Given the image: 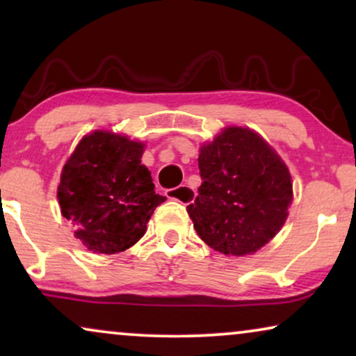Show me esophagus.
Instances as JSON below:
<instances>
[{
	"mask_svg": "<svg viewBox=\"0 0 356 356\" xmlns=\"http://www.w3.org/2000/svg\"><path fill=\"white\" fill-rule=\"evenodd\" d=\"M165 194H167L168 199H175V201H179L183 204L193 202L194 197H196V191H194L191 186H186V184H183V186H179V188L167 189Z\"/></svg>",
	"mask_w": 356,
	"mask_h": 356,
	"instance_id": "esophagus-1",
	"label": "esophagus"
}]
</instances>
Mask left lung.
I'll use <instances>...</instances> for the list:
<instances>
[{"mask_svg": "<svg viewBox=\"0 0 356 356\" xmlns=\"http://www.w3.org/2000/svg\"><path fill=\"white\" fill-rule=\"evenodd\" d=\"M202 183L186 211L201 240L227 256L252 254L289 216L293 186L279 154L250 128L228 126L199 150Z\"/></svg>", "mask_w": 356, "mask_h": 356, "instance_id": "1", "label": "left lung"}]
</instances>
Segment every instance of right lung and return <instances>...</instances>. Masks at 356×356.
Here are the masks:
<instances>
[{"label": "right lung", "mask_w": 356, "mask_h": 356, "mask_svg": "<svg viewBox=\"0 0 356 356\" xmlns=\"http://www.w3.org/2000/svg\"><path fill=\"white\" fill-rule=\"evenodd\" d=\"M144 144L110 131H94L77 144L61 172L58 201L74 236L89 251L115 254L147 230L165 196L140 163Z\"/></svg>", "instance_id": "add662e5"}]
</instances>
